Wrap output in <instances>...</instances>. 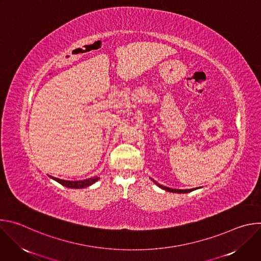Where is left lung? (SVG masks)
I'll list each match as a JSON object with an SVG mask.
<instances>
[{
    "label": "left lung",
    "instance_id": "8db88e82",
    "mask_svg": "<svg viewBox=\"0 0 261 261\" xmlns=\"http://www.w3.org/2000/svg\"><path fill=\"white\" fill-rule=\"evenodd\" d=\"M159 188H161V189H163V190H165V191H168V192H172V193H189V192H192V191H194V190H196V189H199V188H201V187H198V188H193V189H172V188H168V187H166V186H162V185H160V184H158L156 180H154L153 178H151Z\"/></svg>",
    "mask_w": 261,
    "mask_h": 261
}]
</instances>
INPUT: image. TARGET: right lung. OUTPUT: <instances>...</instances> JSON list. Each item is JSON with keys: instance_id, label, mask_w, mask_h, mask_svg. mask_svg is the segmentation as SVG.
<instances>
[{"instance_id": "right-lung-1", "label": "right lung", "mask_w": 261, "mask_h": 261, "mask_svg": "<svg viewBox=\"0 0 261 261\" xmlns=\"http://www.w3.org/2000/svg\"><path fill=\"white\" fill-rule=\"evenodd\" d=\"M49 177L53 178L54 180L58 181L59 184L65 186V187L72 188V189H84V188L89 187V186L95 184L100 178L98 176H93V177L86 178V179H83V180H65V179L57 178V177H54V176H50V175H49Z\"/></svg>"}]
</instances>
